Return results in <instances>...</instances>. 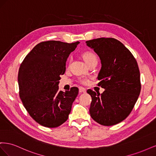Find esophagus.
I'll use <instances>...</instances> for the list:
<instances>
[{
  "label": "esophagus",
  "mask_w": 156,
  "mask_h": 156,
  "mask_svg": "<svg viewBox=\"0 0 156 156\" xmlns=\"http://www.w3.org/2000/svg\"><path fill=\"white\" fill-rule=\"evenodd\" d=\"M79 92L80 93H86L87 92V90L83 88V87H80L79 88Z\"/></svg>",
  "instance_id": "esophagus-1"
}]
</instances>
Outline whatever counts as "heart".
Segmentation results:
<instances>
[{
  "label": "heart",
  "instance_id": "1",
  "mask_svg": "<svg viewBox=\"0 0 156 156\" xmlns=\"http://www.w3.org/2000/svg\"><path fill=\"white\" fill-rule=\"evenodd\" d=\"M83 58L84 61H85L86 63L88 64L90 61H92V60L96 58V56H95V55L92 53H87L83 55ZM80 81L83 83L86 84L88 82V79L87 78H81L80 79Z\"/></svg>",
  "mask_w": 156,
  "mask_h": 156
}]
</instances>
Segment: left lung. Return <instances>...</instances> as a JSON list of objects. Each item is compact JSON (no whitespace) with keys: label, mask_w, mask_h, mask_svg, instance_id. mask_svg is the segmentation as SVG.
I'll list each match as a JSON object with an SVG mask.
<instances>
[{"label":"left lung","mask_w":156,"mask_h":156,"mask_svg":"<svg viewBox=\"0 0 156 156\" xmlns=\"http://www.w3.org/2000/svg\"><path fill=\"white\" fill-rule=\"evenodd\" d=\"M101 60L98 83L102 94L88 90L92 97L90 115L103 126L119 124L128 116L140 94L141 85L137 62L119 40L100 37L86 41Z\"/></svg>","instance_id":"obj_1"}]
</instances>
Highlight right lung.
<instances>
[{"label":"right lung","mask_w":156,"mask_h":156,"mask_svg":"<svg viewBox=\"0 0 156 156\" xmlns=\"http://www.w3.org/2000/svg\"><path fill=\"white\" fill-rule=\"evenodd\" d=\"M79 41H43L36 45L21 63L18 73L20 96L30 116L40 125L56 127L66 121L79 89L59 90L66 62Z\"/></svg>","instance_id":"right-lung-1"}]
</instances>
